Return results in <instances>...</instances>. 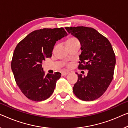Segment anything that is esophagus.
<instances>
[{
	"label": "esophagus",
	"instance_id": "34e87169",
	"mask_svg": "<svg viewBox=\"0 0 128 128\" xmlns=\"http://www.w3.org/2000/svg\"><path fill=\"white\" fill-rule=\"evenodd\" d=\"M68 72H67L63 71V72H62V76H66V75H68Z\"/></svg>",
	"mask_w": 128,
	"mask_h": 128
}]
</instances>
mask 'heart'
I'll list each match as a JSON object with an SVG mask.
<instances>
[{
  "label": "heart",
  "instance_id": "1",
  "mask_svg": "<svg viewBox=\"0 0 128 128\" xmlns=\"http://www.w3.org/2000/svg\"><path fill=\"white\" fill-rule=\"evenodd\" d=\"M76 43H79V40H78L75 37H70L68 38L66 41V46L74 44H76Z\"/></svg>",
  "mask_w": 128,
  "mask_h": 128
}]
</instances>
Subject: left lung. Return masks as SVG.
Listing matches in <instances>:
<instances>
[{
    "label": "left lung",
    "instance_id": "8db88e82",
    "mask_svg": "<svg viewBox=\"0 0 128 128\" xmlns=\"http://www.w3.org/2000/svg\"><path fill=\"white\" fill-rule=\"evenodd\" d=\"M79 40L82 53L78 69L88 70L87 76L78 74L73 92L80 100L91 101L104 94L113 79L116 55L106 37L94 28L66 27Z\"/></svg>",
    "mask_w": 128,
    "mask_h": 128
}]
</instances>
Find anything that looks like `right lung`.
I'll use <instances>...</instances> for the list:
<instances>
[{
    "instance_id": "obj_1",
    "label": "right lung",
    "mask_w": 128,
    "mask_h": 128,
    "mask_svg": "<svg viewBox=\"0 0 128 128\" xmlns=\"http://www.w3.org/2000/svg\"><path fill=\"white\" fill-rule=\"evenodd\" d=\"M66 36L63 28L36 30L18 44L11 60V70L22 92L30 100H46L53 94L61 73L45 75L42 63L51 58L56 41Z\"/></svg>"
}]
</instances>
